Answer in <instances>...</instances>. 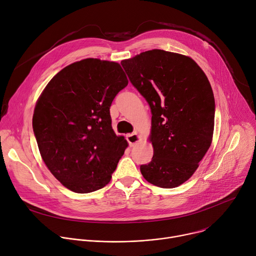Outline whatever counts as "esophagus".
<instances>
[{"label":"esophagus","mask_w":256,"mask_h":256,"mask_svg":"<svg viewBox=\"0 0 256 256\" xmlns=\"http://www.w3.org/2000/svg\"><path fill=\"white\" fill-rule=\"evenodd\" d=\"M126 140H128V142L130 147H134V146L136 142H138L140 140V136L136 132H134V134H130L126 136Z\"/></svg>","instance_id":"obj_1"}]
</instances>
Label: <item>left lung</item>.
Returning a JSON list of instances; mask_svg holds the SVG:
<instances>
[{
    "label": "left lung",
    "mask_w": 256,
    "mask_h": 256,
    "mask_svg": "<svg viewBox=\"0 0 256 256\" xmlns=\"http://www.w3.org/2000/svg\"><path fill=\"white\" fill-rule=\"evenodd\" d=\"M120 64L152 112L154 155L149 164L140 165V173L156 186H179L192 176L212 144L214 98L210 84L192 58L162 50Z\"/></svg>",
    "instance_id": "left-lung-1"
}]
</instances>
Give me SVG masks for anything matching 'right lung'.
<instances>
[{
  "instance_id": "obj_1",
  "label": "right lung",
  "mask_w": 256,
  "mask_h": 256,
  "mask_svg": "<svg viewBox=\"0 0 256 256\" xmlns=\"http://www.w3.org/2000/svg\"><path fill=\"white\" fill-rule=\"evenodd\" d=\"M120 64L85 58L60 70L35 105L32 126L44 162L70 190L88 194L112 179L128 147L109 108L128 86Z\"/></svg>"
}]
</instances>
